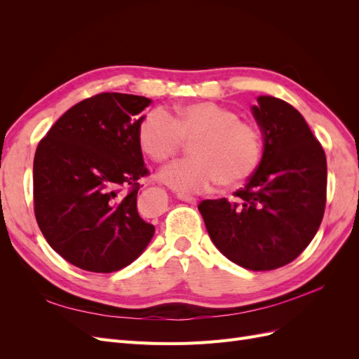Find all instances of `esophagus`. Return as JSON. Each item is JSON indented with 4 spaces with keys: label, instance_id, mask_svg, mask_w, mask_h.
I'll return each mask as SVG.
<instances>
[{
    "label": "esophagus",
    "instance_id": "obj_1",
    "mask_svg": "<svg viewBox=\"0 0 359 359\" xmlns=\"http://www.w3.org/2000/svg\"><path fill=\"white\" fill-rule=\"evenodd\" d=\"M181 201H184V202H187V203H191V205H196L198 203V201H196V198H193V196H189V194H180L178 196Z\"/></svg>",
    "mask_w": 359,
    "mask_h": 359
}]
</instances>
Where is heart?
<instances>
[{"instance_id":"1","label":"heart","mask_w":359,"mask_h":359,"mask_svg":"<svg viewBox=\"0 0 359 359\" xmlns=\"http://www.w3.org/2000/svg\"><path fill=\"white\" fill-rule=\"evenodd\" d=\"M184 142H193V157L172 161L158 172L161 182L182 194L208 191L217 182L223 187L241 186L264 157L260 130L212 102L180 106L172 116L154 109L140 119L137 144L153 161L170 158Z\"/></svg>"}]
</instances>
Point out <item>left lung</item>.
<instances>
[{
	"label": "left lung",
	"mask_w": 359,
	"mask_h": 359,
	"mask_svg": "<svg viewBox=\"0 0 359 359\" xmlns=\"http://www.w3.org/2000/svg\"><path fill=\"white\" fill-rule=\"evenodd\" d=\"M253 115L264 157L235 201L199 203L214 245L236 265L271 271L295 260L316 235L327 203V157L289 103L260 95Z\"/></svg>",
	"instance_id": "obj_1"
}]
</instances>
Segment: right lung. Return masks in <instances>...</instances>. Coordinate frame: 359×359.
<instances>
[{
    "label": "right lung",
    "instance_id": "1",
    "mask_svg": "<svg viewBox=\"0 0 359 359\" xmlns=\"http://www.w3.org/2000/svg\"><path fill=\"white\" fill-rule=\"evenodd\" d=\"M142 95L100 93L74 104L40 140L34 214L55 252L91 273H114L140 256L154 226L137 212L148 175L137 144Z\"/></svg>",
    "mask_w": 359,
    "mask_h": 359
}]
</instances>
